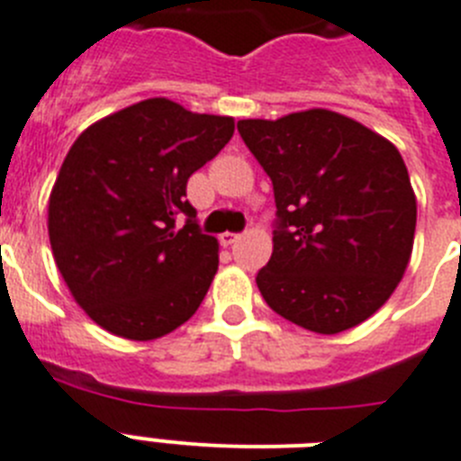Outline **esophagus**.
I'll use <instances>...</instances> for the list:
<instances>
[{
  "mask_svg": "<svg viewBox=\"0 0 461 461\" xmlns=\"http://www.w3.org/2000/svg\"><path fill=\"white\" fill-rule=\"evenodd\" d=\"M235 240H238V233H228V230H226V233L219 235V242H221L223 247H230L235 242Z\"/></svg>",
  "mask_w": 461,
  "mask_h": 461,
  "instance_id": "1",
  "label": "esophagus"
}]
</instances>
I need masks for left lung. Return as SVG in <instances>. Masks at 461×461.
I'll use <instances>...</instances> for the list:
<instances>
[{
	"label": "left lung",
	"mask_w": 461,
	"mask_h": 461,
	"mask_svg": "<svg viewBox=\"0 0 461 461\" xmlns=\"http://www.w3.org/2000/svg\"><path fill=\"white\" fill-rule=\"evenodd\" d=\"M273 181L277 223L257 285L285 321L339 334L376 313L410 264L417 197L398 148L325 108L240 120Z\"/></svg>",
	"instance_id": "8db88e82"
}]
</instances>
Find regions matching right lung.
<instances>
[{
  "label": "right lung",
  "instance_id": "add662e5",
  "mask_svg": "<svg viewBox=\"0 0 461 461\" xmlns=\"http://www.w3.org/2000/svg\"><path fill=\"white\" fill-rule=\"evenodd\" d=\"M233 131V117L146 98L72 143L49 195V240L68 290L103 330L159 339L200 308L219 242L200 233L185 184Z\"/></svg>",
  "mask_w": 461,
  "mask_h": 461
}]
</instances>
